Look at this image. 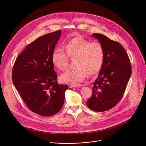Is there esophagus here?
<instances>
[{
  "instance_id": "esophagus-1",
  "label": "esophagus",
  "mask_w": 146,
  "mask_h": 146,
  "mask_svg": "<svg viewBox=\"0 0 146 146\" xmlns=\"http://www.w3.org/2000/svg\"><path fill=\"white\" fill-rule=\"evenodd\" d=\"M68 87L69 88H73V87H77L78 86H80V85H78V84H68Z\"/></svg>"
}]
</instances>
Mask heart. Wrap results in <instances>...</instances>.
<instances>
[{
    "mask_svg": "<svg viewBox=\"0 0 146 146\" xmlns=\"http://www.w3.org/2000/svg\"><path fill=\"white\" fill-rule=\"evenodd\" d=\"M64 51L60 48L54 50L51 60L59 70H64L68 64V58H76V68L68 70L60 76L64 83H75L84 80L88 74L92 75L100 69L104 60V51L101 44L89 41L77 36L67 42L64 45Z\"/></svg>",
    "mask_w": 146,
    "mask_h": 146,
    "instance_id": "heart-1",
    "label": "heart"
}]
</instances>
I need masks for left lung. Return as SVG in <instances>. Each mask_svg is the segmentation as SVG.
<instances>
[{
    "label": "left lung",
    "mask_w": 146,
    "mask_h": 146,
    "mask_svg": "<svg viewBox=\"0 0 146 146\" xmlns=\"http://www.w3.org/2000/svg\"><path fill=\"white\" fill-rule=\"evenodd\" d=\"M103 47L104 57L92 95L87 106L95 111H105L113 108L123 97L131 74L129 58L123 47L100 33H94Z\"/></svg>",
    "instance_id": "1"
}]
</instances>
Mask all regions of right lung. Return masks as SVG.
<instances>
[{"mask_svg":"<svg viewBox=\"0 0 146 146\" xmlns=\"http://www.w3.org/2000/svg\"><path fill=\"white\" fill-rule=\"evenodd\" d=\"M61 30L44 35L29 44L17 58L12 81L29 109L50 116L62 108L67 84H59L51 60Z\"/></svg>","mask_w":146,"mask_h":146,"instance_id":"right-lung-1","label":"right lung"}]
</instances>
